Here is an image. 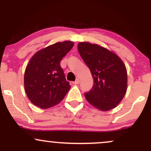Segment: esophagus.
<instances>
[{"label":"esophagus","mask_w":151,"mask_h":151,"mask_svg":"<svg viewBox=\"0 0 151 151\" xmlns=\"http://www.w3.org/2000/svg\"><path fill=\"white\" fill-rule=\"evenodd\" d=\"M72 83H73L74 84H79V79H77L75 81H74V82H72Z\"/></svg>","instance_id":"34e87169"}]
</instances>
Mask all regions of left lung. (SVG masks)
Masks as SVG:
<instances>
[{
    "label": "left lung",
    "instance_id": "8db88e82",
    "mask_svg": "<svg viewBox=\"0 0 151 151\" xmlns=\"http://www.w3.org/2000/svg\"><path fill=\"white\" fill-rule=\"evenodd\" d=\"M77 48L94 82L91 91L84 93L86 99L103 111L116 107L127 91V71L124 62L115 52L97 44L81 42Z\"/></svg>",
    "mask_w": 151,
    "mask_h": 151
}]
</instances>
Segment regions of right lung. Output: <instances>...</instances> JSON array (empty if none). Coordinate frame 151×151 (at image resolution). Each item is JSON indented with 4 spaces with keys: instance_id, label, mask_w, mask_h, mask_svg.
<instances>
[{
    "instance_id": "right-lung-1",
    "label": "right lung",
    "mask_w": 151,
    "mask_h": 151,
    "mask_svg": "<svg viewBox=\"0 0 151 151\" xmlns=\"http://www.w3.org/2000/svg\"><path fill=\"white\" fill-rule=\"evenodd\" d=\"M73 46L72 41L58 42L40 50L31 58L24 74V87L36 106L46 109L56 106L70 89L60 62Z\"/></svg>"
}]
</instances>
